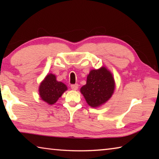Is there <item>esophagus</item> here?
<instances>
[{"label": "esophagus", "mask_w": 159, "mask_h": 159, "mask_svg": "<svg viewBox=\"0 0 159 159\" xmlns=\"http://www.w3.org/2000/svg\"><path fill=\"white\" fill-rule=\"evenodd\" d=\"M78 88H79V85H78V84H72V85H71V88L72 90H76L78 89Z\"/></svg>", "instance_id": "obj_1"}]
</instances>
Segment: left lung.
<instances>
[{"label": "left lung", "instance_id": "obj_1", "mask_svg": "<svg viewBox=\"0 0 159 159\" xmlns=\"http://www.w3.org/2000/svg\"><path fill=\"white\" fill-rule=\"evenodd\" d=\"M115 88L111 74L105 67L92 70L87 77V83L80 88L87 103L92 107H98L111 98Z\"/></svg>", "mask_w": 159, "mask_h": 159}]
</instances>
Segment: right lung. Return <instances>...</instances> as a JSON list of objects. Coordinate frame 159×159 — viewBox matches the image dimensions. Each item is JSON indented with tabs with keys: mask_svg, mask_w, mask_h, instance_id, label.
Masks as SVG:
<instances>
[{
	"mask_svg": "<svg viewBox=\"0 0 159 159\" xmlns=\"http://www.w3.org/2000/svg\"><path fill=\"white\" fill-rule=\"evenodd\" d=\"M66 90V85L57 81L55 75L50 74L40 85L39 93L43 100L50 104H53Z\"/></svg>",
	"mask_w": 159,
	"mask_h": 159,
	"instance_id": "right-lung-1",
	"label": "right lung"
}]
</instances>
